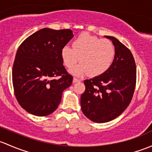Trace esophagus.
Listing matches in <instances>:
<instances>
[{"label":"esophagus","instance_id":"1","mask_svg":"<svg viewBox=\"0 0 152 152\" xmlns=\"http://www.w3.org/2000/svg\"><path fill=\"white\" fill-rule=\"evenodd\" d=\"M73 83H75V82H78V81H80V79H78V78L74 77V78H73Z\"/></svg>","mask_w":152,"mask_h":152}]
</instances>
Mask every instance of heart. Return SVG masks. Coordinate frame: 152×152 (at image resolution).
<instances>
[{
  "label": "heart",
  "instance_id": "heart-1",
  "mask_svg": "<svg viewBox=\"0 0 152 152\" xmlns=\"http://www.w3.org/2000/svg\"><path fill=\"white\" fill-rule=\"evenodd\" d=\"M72 46H64L61 57L66 68H73L80 58V64L71 71L72 73L81 76L87 74L97 76L104 73L112 65L115 57L114 44L108 39H101L88 33L79 35Z\"/></svg>",
  "mask_w": 152,
  "mask_h": 152
}]
</instances>
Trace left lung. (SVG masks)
Here are the masks:
<instances>
[{
  "label": "left lung",
  "mask_w": 152,
  "mask_h": 152,
  "mask_svg": "<svg viewBox=\"0 0 152 152\" xmlns=\"http://www.w3.org/2000/svg\"><path fill=\"white\" fill-rule=\"evenodd\" d=\"M115 57L109 69L93 79H86L81 96L82 112L91 121L109 122L119 116L130 103L136 84V65L127 47L112 36Z\"/></svg>",
  "instance_id": "left-lung-1"
}]
</instances>
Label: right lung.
Instances as JSON below:
<instances>
[{
	"label": "right lung",
	"instance_id": "1",
	"mask_svg": "<svg viewBox=\"0 0 152 152\" xmlns=\"http://www.w3.org/2000/svg\"><path fill=\"white\" fill-rule=\"evenodd\" d=\"M70 29L43 28L17 49L12 68L14 95L30 114L45 116L55 111L73 76L63 65L61 50L73 38Z\"/></svg>",
	"mask_w": 152,
	"mask_h": 152
}]
</instances>
